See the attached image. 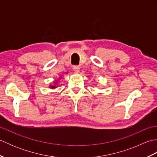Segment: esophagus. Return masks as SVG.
<instances>
[{
  "instance_id": "esophagus-1",
  "label": "esophagus",
  "mask_w": 157,
  "mask_h": 157,
  "mask_svg": "<svg viewBox=\"0 0 157 157\" xmlns=\"http://www.w3.org/2000/svg\"><path fill=\"white\" fill-rule=\"evenodd\" d=\"M73 71H74L75 73H78L79 71V69H80V67H79V66L75 65V66L73 67Z\"/></svg>"
}]
</instances>
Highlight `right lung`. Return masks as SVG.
Returning a JSON list of instances; mask_svg holds the SVG:
<instances>
[{"mask_svg":"<svg viewBox=\"0 0 157 157\" xmlns=\"http://www.w3.org/2000/svg\"><path fill=\"white\" fill-rule=\"evenodd\" d=\"M61 78V77H59V79ZM57 81H56V82H54V85H51L49 86L50 88H52V89H55V88H57V86H56V84H57Z\"/></svg>","mask_w":157,"mask_h":157,"instance_id":"1","label":"right lung"}]
</instances>
